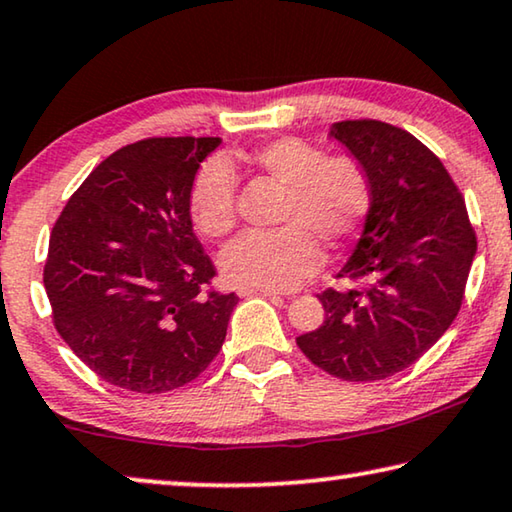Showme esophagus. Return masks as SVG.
<instances>
[{
  "instance_id": "obj_1",
  "label": "esophagus",
  "mask_w": 512,
  "mask_h": 512,
  "mask_svg": "<svg viewBox=\"0 0 512 512\" xmlns=\"http://www.w3.org/2000/svg\"><path fill=\"white\" fill-rule=\"evenodd\" d=\"M237 294L241 296V298H246V296H266V298H278V296H285V294H280V291H275V289H262V287H241Z\"/></svg>"
}]
</instances>
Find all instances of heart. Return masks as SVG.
Segmentation results:
<instances>
[{
  "label": "heart",
  "mask_w": 512,
  "mask_h": 512,
  "mask_svg": "<svg viewBox=\"0 0 512 512\" xmlns=\"http://www.w3.org/2000/svg\"><path fill=\"white\" fill-rule=\"evenodd\" d=\"M250 168L285 189L278 230L243 234L223 253V273L237 285L296 289L321 266V248L342 250L362 230L373 205L367 166L353 154H328L296 136L207 161L189 191V214L200 234L223 239L237 225L232 170Z\"/></svg>",
  "instance_id": "heart-1"
}]
</instances>
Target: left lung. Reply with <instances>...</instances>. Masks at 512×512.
Segmentation results:
<instances>
[{
    "label": "left lung",
    "instance_id": "8db88e82",
    "mask_svg": "<svg viewBox=\"0 0 512 512\" xmlns=\"http://www.w3.org/2000/svg\"><path fill=\"white\" fill-rule=\"evenodd\" d=\"M367 166L373 205L353 255L326 289V321L296 337L305 358L348 383H371L415 364L456 319L476 255L465 198L410 132L380 120L330 129Z\"/></svg>",
    "mask_w": 512,
    "mask_h": 512
}]
</instances>
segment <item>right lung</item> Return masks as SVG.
<instances>
[{
	"instance_id": "add662e5",
	"label": "right lung",
	"mask_w": 512,
	"mask_h": 512,
	"mask_svg": "<svg viewBox=\"0 0 512 512\" xmlns=\"http://www.w3.org/2000/svg\"><path fill=\"white\" fill-rule=\"evenodd\" d=\"M218 136H152L120 148L72 193L43 271L52 321L104 383L164 394L221 351L237 296L193 234L189 191Z\"/></svg>"
}]
</instances>
